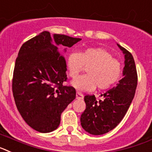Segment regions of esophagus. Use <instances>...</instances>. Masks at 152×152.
I'll return each mask as SVG.
<instances>
[{"label": "esophagus", "mask_w": 152, "mask_h": 152, "mask_svg": "<svg viewBox=\"0 0 152 152\" xmlns=\"http://www.w3.org/2000/svg\"><path fill=\"white\" fill-rule=\"evenodd\" d=\"M83 98V95L82 94L81 92H76V99H82Z\"/></svg>", "instance_id": "1"}]
</instances>
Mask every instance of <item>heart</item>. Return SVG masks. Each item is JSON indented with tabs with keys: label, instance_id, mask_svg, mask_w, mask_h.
<instances>
[{
	"label": "heart",
	"instance_id": "heart-1",
	"mask_svg": "<svg viewBox=\"0 0 152 152\" xmlns=\"http://www.w3.org/2000/svg\"><path fill=\"white\" fill-rule=\"evenodd\" d=\"M69 77L75 79L87 67V74L72 81V85L80 91H89L96 86L105 90L117 83L121 77L122 66L113 54L103 48H88L79 53H72L66 60Z\"/></svg>",
	"mask_w": 152,
	"mask_h": 152
}]
</instances>
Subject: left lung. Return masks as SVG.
<instances>
[{"instance_id":"left-lung-1","label":"left lung","mask_w":152,"mask_h":152,"mask_svg":"<svg viewBox=\"0 0 152 152\" xmlns=\"http://www.w3.org/2000/svg\"><path fill=\"white\" fill-rule=\"evenodd\" d=\"M118 47L125 55L123 78L115 87L102 95L103 99L97 101L94 95L84 97L86 107L80 122L89 134L99 135L115 129L124 118L134 98L138 83L134 58L126 49L118 44Z\"/></svg>"}]
</instances>
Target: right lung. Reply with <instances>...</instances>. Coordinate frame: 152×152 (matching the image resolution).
<instances>
[{
	"instance_id": "obj_1",
	"label": "right lung",
	"mask_w": 152,
	"mask_h": 152,
	"mask_svg": "<svg viewBox=\"0 0 152 152\" xmlns=\"http://www.w3.org/2000/svg\"><path fill=\"white\" fill-rule=\"evenodd\" d=\"M43 31L25 42L16 59L12 91L20 114L29 126L47 133L56 129L60 116L76 98V89L63 86L66 81V62L60 49L80 41L74 38ZM66 51V49L64 50Z\"/></svg>"
}]
</instances>
